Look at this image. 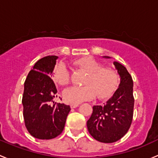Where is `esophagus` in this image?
<instances>
[{
  "instance_id": "obj_1",
  "label": "esophagus",
  "mask_w": 158,
  "mask_h": 158,
  "mask_svg": "<svg viewBox=\"0 0 158 158\" xmlns=\"http://www.w3.org/2000/svg\"><path fill=\"white\" fill-rule=\"evenodd\" d=\"M79 106V103H72L70 105V106H71V109H74V108H76V107H77Z\"/></svg>"
}]
</instances>
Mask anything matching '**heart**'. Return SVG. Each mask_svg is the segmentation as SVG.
Wrapping results in <instances>:
<instances>
[{
  "instance_id": "obj_1",
  "label": "heart",
  "mask_w": 158,
  "mask_h": 158,
  "mask_svg": "<svg viewBox=\"0 0 158 158\" xmlns=\"http://www.w3.org/2000/svg\"><path fill=\"white\" fill-rule=\"evenodd\" d=\"M84 70L87 75L83 87H71L63 92L64 101L68 103H80L90 100L97 96L100 100L111 97L119 83V75L112 68H103L99 61L90 57L80 58L74 62ZM54 78L60 85L69 83L70 74L66 64L61 63L55 68Z\"/></svg>"
}]
</instances>
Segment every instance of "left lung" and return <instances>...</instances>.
I'll use <instances>...</instances> for the list:
<instances>
[{"instance_id":"left-lung-1","label":"left lung","mask_w":158,"mask_h":158,"mask_svg":"<svg viewBox=\"0 0 158 158\" xmlns=\"http://www.w3.org/2000/svg\"><path fill=\"white\" fill-rule=\"evenodd\" d=\"M113 64L120 77L118 88L103 106H93V113L87 123L92 137L103 143H113L122 139L129 129L133 118L132 78L123 64L117 61Z\"/></svg>"}]
</instances>
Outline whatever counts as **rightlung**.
<instances>
[{
  "label": "right lung",
  "instance_id": "add662e5",
  "mask_svg": "<svg viewBox=\"0 0 158 158\" xmlns=\"http://www.w3.org/2000/svg\"><path fill=\"white\" fill-rule=\"evenodd\" d=\"M58 58L48 55L36 61L24 83V123L31 135L38 139H52L59 135L71 110L70 106L64 103L51 105L57 97L52 77Z\"/></svg>",
  "mask_w": 158,
  "mask_h": 158
}]
</instances>
